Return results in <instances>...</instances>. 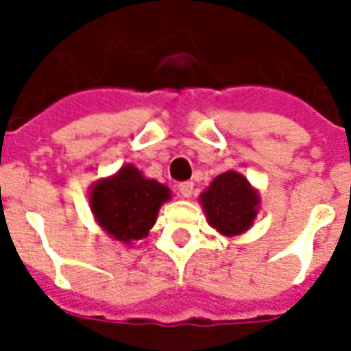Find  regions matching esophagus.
<instances>
[{
    "label": "esophagus",
    "mask_w": 351,
    "mask_h": 351,
    "mask_svg": "<svg viewBox=\"0 0 351 351\" xmlns=\"http://www.w3.org/2000/svg\"><path fill=\"white\" fill-rule=\"evenodd\" d=\"M178 193L184 198H189L193 195V182H180L178 184Z\"/></svg>",
    "instance_id": "1"
}]
</instances>
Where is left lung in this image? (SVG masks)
Returning a JSON list of instances; mask_svg holds the SVG:
<instances>
[{
    "label": "left lung",
    "instance_id": "obj_1",
    "mask_svg": "<svg viewBox=\"0 0 351 351\" xmlns=\"http://www.w3.org/2000/svg\"><path fill=\"white\" fill-rule=\"evenodd\" d=\"M209 224L222 234L233 237L250 230L256 217L258 195L244 176L228 171L200 195Z\"/></svg>",
    "mask_w": 351,
    "mask_h": 351
}]
</instances>
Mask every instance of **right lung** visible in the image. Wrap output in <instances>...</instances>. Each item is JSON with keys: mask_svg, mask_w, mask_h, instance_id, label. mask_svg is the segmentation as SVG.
Instances as JSON below:
<instances>
[{"mask_svg": "<svg viewBox=\"0 0 351 351\" xmlns=\"http://www.w3.org/2000/svg\"><path fill=\"white\" fill-rule=\"evenodd\" d=\"M169 197L167 187L145 178L134 165H123L112 178L93 187L90 208L107 233L129 244L149 233Z\"/></svg>", "mask_w": 351, "mask_h": 351, "instance_id": "add662e5", "label": "right lung"}]
</instances>
